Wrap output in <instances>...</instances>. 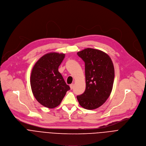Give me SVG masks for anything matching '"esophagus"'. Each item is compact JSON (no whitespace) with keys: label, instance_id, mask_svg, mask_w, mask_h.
<instances>
[{"label":"esophagus","instance_id":"34e87169","mask_svg":"<svg viewBox=\"0 0 146 146\" xmlns=\"http://www.w3.org/2000/svg\"><path fill=\"white\" fill-rule=\"evenodd\" d=\"M70 89L72 90L74 88V84H70Z\"/></svg>","mask_w":146,"mask_h":146}]
</instances>
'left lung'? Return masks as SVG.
<instances>
[{
  "label": "left lung",
  "instance_id": "obj_1",
  "mask_svg": "<svg viewBox=\"0 0 146 146\" xmlns=\"http://www.w3.org/2000/svg\"><path fill=\"white\" fill-rule=\"evenodd\" d=\"M85 62L86 88L77 99L87 110L101 106L110 96L114 79V68L110 57L100 50L87 48L77 52Z\"/></svg>",
  "mask_w": 146,
  "mask_h": 146
}]
</instances>
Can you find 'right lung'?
<instances>
[{"instance_id": "right-lung-1", "label": "right lung", "mask_w": 146, "mask_h": 146, "mask_svg": "<svg viewBox=\"0 0 146 146\" xmlns=\"http://www.w3.org/2000/svg\"><path fill=\"white\" fill-rule=\"evenodd\" d=\"M65 54L50 52L41 56L35 64L31 75L33 94L41 105L53 109L60 105L70 88L58 71Z\"/></svg>"}]
</instances>
